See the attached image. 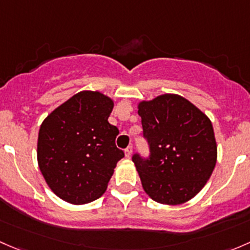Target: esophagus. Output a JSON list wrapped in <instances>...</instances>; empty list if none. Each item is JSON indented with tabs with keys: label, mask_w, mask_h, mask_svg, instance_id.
Returning <instances> with one entry per match:
<instances>
[{
	"label": "esophagus",
	"mask_w": 250,
	"mask_h": 250,
	"mask_svg": "<svg viewBox=\"0 0 250 250\" xmlns=\"http://www.w3.org/2000/svg\"><path fill=\"white\" fill-rule=\"evenodd\" d=\"M132 151H133V149H132V146H127V148L125 149V156L126 158H131V155H132Z\"/></svg>",
	"instance_id": "obj_1"
}]
</instances>
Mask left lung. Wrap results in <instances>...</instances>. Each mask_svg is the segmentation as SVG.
<instances>
[{"label": "left lung", "mask_w": 250, "mask_h": 250, "mask_svg": "<svg viewBox=\"0 0 250 250\" xmlns=\"http://www.w3.org/2000/svg\"><path fill=\"white\" fill-rule=\"evenodd\" d=\"M150 158L132 161L146 194L176 206L196 196L217 164V142L209 118L189 100L164 94L138 104Z\"/></svg>", "instance_id": "8db88e82"}]
</instances>
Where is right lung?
<instances>
[{"label": "right lung", "instance_id": "right-lung-1", "mask_svg": "<svg viewBox=\"0 0 250 250\" xmlns=\"http://www.w3.org/2000/svg\"><path fill=\"white\" fill-rule=\"evenodd\" d=\"M114 102L100 91L83 90L56 107L43 120L37 161L51 191L72 205L95 201L106 191L124 151L108 117Z\"/></svg>", "mask_w": 250, "mask_h": 250}]
</instances>
